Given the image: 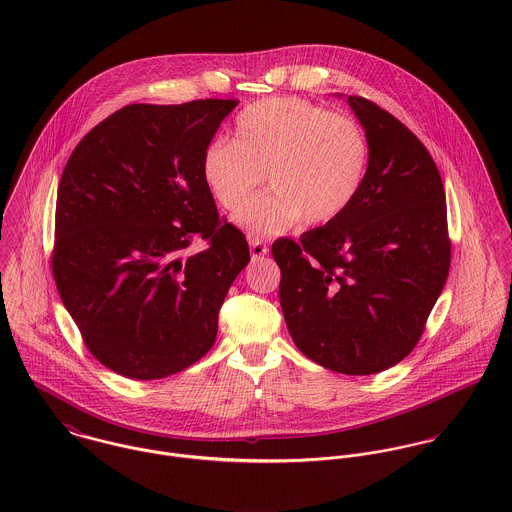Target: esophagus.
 Instances as JSON below:
<instances>
[{"instance_id":"1","label":"esophagus","mask_w":512,"mask_h":512,"mask_svg":"<svg viewBox=\"0 0 512 512\" xmlns=\"http://www.w3.org/2000/svg\"><path fill=\"white\" fill-rule=\"evenodd\" d=\"M248 242H250V254H252V258H254V260L264 258V256L270 252L268 244H266L264 240H260V238H254V236H252Z\"/></svg>"}]
</instances>
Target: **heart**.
<instances>
[{"label": "heart", "mask_w": 512, "mask_h": 512, "mask_svg": "<svg viewBox=\"0 0 512 512\" xmlns=\"http://www.w3.org/2000/svg\"><path fill=\"white\" fill-rule=\"evenodd\" d=\"M370 147L357 120L301 98H266L240 112L232 142H213L203 177L226 211L247 200L266 170L271 191L236 215L254 236H278L303 219H339L365 185Z\"/></svg>", "instance_id": "obj_1"}]
</instances>
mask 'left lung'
Listing matches in <instances>:
<instances>
[{
  "mask_svg": "<svg viewBox=\"0 0 512 512\" xmlns=\"http://www.w3.org/2000/svg\"><path fill=\"white\" fill-rule=\"evenodd\" d=\"M349 106L370 147L365 185L333 222L272 246L295 347L341 374L406 359L445 286L451 242L438 167L424 144L363 96Z\"/></svg>",
  "mask_w": 512,
  "mask_h": 512,
  "instance_id": "1",
  "label": "left lung"
}]
</instances>
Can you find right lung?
Here are the masks:
<instances>
[{"instance_id": "add662e5", "label": "right lung", "mask_w": 512, "mask_h": 512, "mask_svg": "<svg viewBox=\"0 0 512 512\" xmlns=\"http://www.w3.org/2000/svg\"><path fill=\"white\" fill-rule=\"evenodd\" d=\"M236 104L124 106L65 165L53 276L88 351L122 376L165 378L203 359L250 262L203 177L205 149ZM199 237L208 248L183 263L178 254Z\"/></svg>"}]
</instances>
